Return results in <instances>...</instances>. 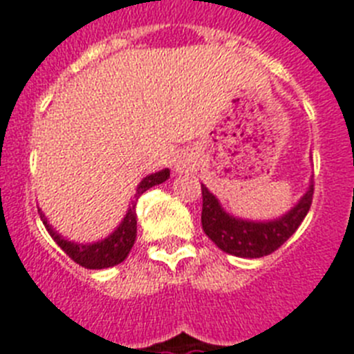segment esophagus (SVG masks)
I'll return each mask as SVG.
<instances>
[{"label": "esophagus", "mask_w": 354, "mask_h": 354, "mask_svg": "<svg viewBox=\"0 0 354 354\" xmlns=\"http://www.w3.org/2000/svg\"><path fill=\"white\" fill-rule=\"evenodd\" d=\"M187 169H189V163H187V162H180L176 165V171H180V172L187 171Z\"/></svg>", "instance_id": "34e87169"}]
</instances>
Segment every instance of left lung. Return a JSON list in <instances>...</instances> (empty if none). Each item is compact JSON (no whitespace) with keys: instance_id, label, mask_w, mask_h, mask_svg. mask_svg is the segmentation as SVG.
I'll use <instances>...</instances> for the list:
<instances>
[{"instance_id":"obj_1","label":"left lung","mask_w":354,"mask_h":354,"mask_svg":"<svg viewBox=\"0 0 354 354\" xmlns=\"http://www.w3.org/2000/svg\"><path fill=\"white\" fill-rule=\"evenodd\" d=\"M203 196V210H201V225L205 234L227 254L236 257H263L270 255L293 236L313 201V185L301 198L286 216L268 223L243 221L234 216H228L218 203L216 196L201 185Z\"/></svg>"}]
</instances>
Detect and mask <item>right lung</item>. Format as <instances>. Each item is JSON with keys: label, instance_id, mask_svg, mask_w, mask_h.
I'll return each instance as SVG.
<instances>
[{"label": "right lung", "instance_id": "add662e5", "mask_svg": "<svg viewBox=\"0 0 354 354\" xmlns=\"http://www.w3.org/2000/svg\"><path fill=\"white\" fill-rule=\"evenodd\" d=\"M169 178V169H163L160 172H154L151 176H145L140 182L138 189H136V201L144 194L147 189L154 185H160ZM136 203L133 201L129 210H127L126 218L120 223V227L115 230L109 237L102 239L99 243H91V245H77V243H71L68 239H62L52 227L50 223L46 221L44 214L41 212V219H43V225L46 227L48 234L52 236V239L61 246L64 254L70 257L71 261H75L79 266H84V268L90 270H102L109 268V266H115V264L122 263L126 259L127 254L131 252L133 245H135L136 239Z\"/></svg>", "mask_w": 354, "mask_h": 354}]
</instances>
